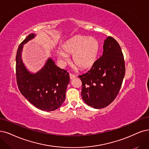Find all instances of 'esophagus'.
I'll return each instance as SVG.
<instances>
[{
	"instance_id": "esophagus-1",
	"label": "esophagus",
	"mask_w": 149,
	"mask_h": 149,
	"mask_svg": "<svg viewBox=\"0 0 149 149\" xmlns=\"http://www.w3.org/2000/svg\"><path fill=\"white\" fill-rule=\"evenodd\" d=\"M69 77H70V80H72V79H74L76 76H75L74 74H69Z\"/></svg>"
}]
</instances>
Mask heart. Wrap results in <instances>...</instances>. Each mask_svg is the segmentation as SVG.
<instances>
[{
  "label": "heart",
  "mask_w": 149,
  "mask_h": 149,
  "mask_svg": "<svg viewBox=\"0 0 149 149\" xmlns=\"http://www.w3.org/2000/svg\"><path fill=\"white\" fill-rule=\"evenodd\" d=\"M63 52L58 53L59 59L64 60L66 55L72 54L74 64L81 69L91 68L97 59L100 43L96 38L84 36H75L61 45Z\"/></svg>",
  "instance_id": "b5f03b06"
}]
</instances>
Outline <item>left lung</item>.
I'll return each instance as SVG.
<instances>
[{"label":"left lung","instance_id":"1","mask_svg":"<svg viewBox=\"0 0 149 149\" xmlns=\"http://www.w3.org/2000/svg\"><path fill=\"white\" fill-rule=\"evenodd\" d=\"M102 56L91 69L79 75L82 82L81 96L95 109L109 106L118 94L125 74L123 54L118 43L112 37L104 40Z\"/></svg>","mask_w":149,"mask_h":149}]
</instances>
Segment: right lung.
Returning <instances> with one entry per match:
<instances>
[{
  "label": "right lung",
  "mask_w": 149,
  "mask_h": 149,
  "mask_svg": "<svg viewBox=\"0 0 149 149\" xmlns=\"http://www.w3.org/2000/svg\"><path fill=\"white\" fill-rule=\"evenodd\" d=\"M31 34L18 47L16 56V76L18 88L27 100L42 111H53L62 105L70 81L69 74L48 58L45 65L37 72L27 70L21 59L23 45L33 39Z\"/></svg>",
  "instance_id": "1"
}]
</instances>
